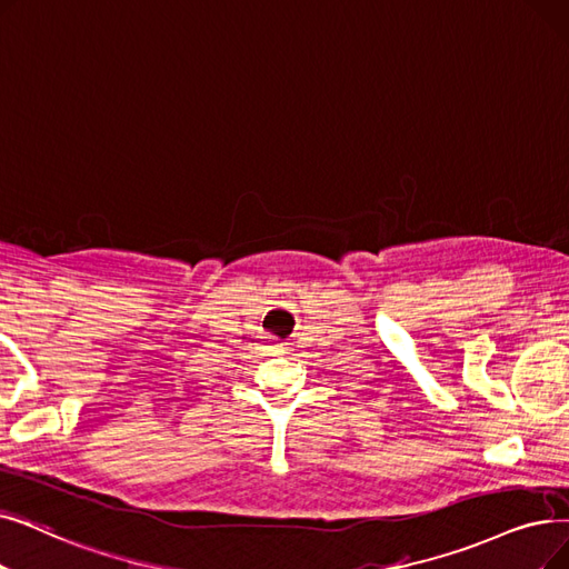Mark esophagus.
Returning <instances> with one entry per match:
<instances>
[{
    "mask_svg": "<svg viewBox=\"0 0 569 569\" xmlns=\"http://www.w3.org/2000/svg\"><path fill=\"white\" fill-rule=\"evenodd\" d=\"M274 346H279V343H274ZM279 349H281V346H279Z\"/></svg>",
    "mask_w": 569,
    "mask_h": 569,
    "instance_id": "esophagus-1",
    "label": "esophagus"
}]
</instances>
